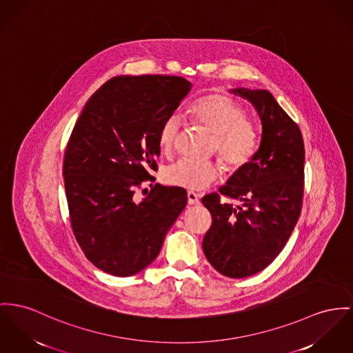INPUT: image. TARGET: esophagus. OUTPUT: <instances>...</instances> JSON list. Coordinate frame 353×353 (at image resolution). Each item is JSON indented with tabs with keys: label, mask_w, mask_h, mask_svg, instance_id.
Masks as SVG:
<instances>
[{
	"label": "esophagus",
	"mask_w": 353,
	"mask_h": 353,
	"mask_svg": "<svg viewBox=\"0 0 353 353\" xmlns=\"http://www.w3.org/2000/svg\"><path fill=\"white\" fill-rule=\"evenodd\" d=\"M188 205H198V203H199V196H198V194H195V192H192V191H188Z\"/></svg>",
	"instance_id": "esophagus-1"
}]
</instances>
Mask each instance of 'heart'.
Segmentation results:
<instances>
[{"label": "heart", "instance_id": "obj_1", "mask_svg": "<svg viewBox=\"0 0 353 353\" xmlns=\"http://www.w3.org/2000/svg\"><path fill=\"white\" fill-rule=\"evenodd\" d=\"M192 120L214 139V151L230 170L249 165L259 148V132L246 119L245 108L226 94H210L192 104ZM181 130V119L175 114L162 121L158 145L162 154H170ZM222 167L216 162H194L182 159L168 165L165 181L175 188L202 191L221 179Z\"/></svg>", "mask_w": 353, "mask_h": 353}]
</instances>
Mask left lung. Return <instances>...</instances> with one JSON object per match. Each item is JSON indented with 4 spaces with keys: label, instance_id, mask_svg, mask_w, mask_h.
I'll return each instance as SVG.
<instances>
[{
    "label": "left lung",
    "instance_id": "1",
    "mask_svg": "<svg viewBox=\"0 0 353 353\" xmlns=\"http://www.w3.org/2000/svg\"><path fill=\"white\" fill-rule=\"evenodd\" d=\"M230 92L248 99L257 110L261 141L252 162L219 188L242 206L222 203L216 192L202 198L212 216L202 248L216 272L243 279L274 261L299 221L305 150L299 125L269 91L236 88Z\"/></svg>",
    "mask_w": 353,
    "mask_h": 353
}]
</instances>
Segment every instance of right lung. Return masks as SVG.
<instances>
[{"mask_svg": "<svg viewBox=\"0 0 353 353\" xmlns=\"http://www.w3.org/2000/svg\"><path fill=\"white\" fill-rule=\"evenodd\" d=\"M190 90L179 76H117L73 127L63 165L72 230L85 257L108 274L147 268L188 205L185 188L151 183L143 199L135 192L155 181L159 127Z\"/></svg>", "mask_w": 353, "mask_h": 353, "instance_id": "right-lung-1", "label": "right lung"}]
</instances>
